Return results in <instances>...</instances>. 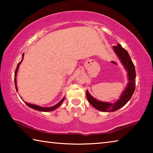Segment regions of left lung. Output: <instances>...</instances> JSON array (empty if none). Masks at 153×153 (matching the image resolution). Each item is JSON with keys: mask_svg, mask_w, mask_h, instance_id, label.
I'll list each match as a JSON object with an SVG mask.
<instances>
[{"mask_svg": "<svg viewBox=\"0 0 153 153\" xmlns=\"http://www.w3.org/2000/svg\"><path fill=\"white\" fill-rule=\"evenodd\" d=\"M113 49L119 60L122 64L128 75V84L123 91L120 95V99L115 103L102 102L96 99L90 94L88 90L86 91V97L88 102L92 107L97 110L104 112H113L123 107L132 97L136 86V70L133 62L126 49H124L120 44L113 46Z\"/></svg>", "mask_w": 153, "mask_h": 153, "instance_id": "left-lung-1", "label": "left lung"}]
</instances>
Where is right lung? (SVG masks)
Here are the masks:
<instances>
[{
    "instance_id": "1",
    "label": "right lung",
    "mask_w": 153,
    "mask_h": 153,
    "mask_svg": "<svg viewBox=\"0 0 153 153\" xmlns=\"http://www.w3.org/2000/svg\"><path fill=\"white\" fill-rule=\"evenodd\" d=\"M24 54H23L22 55V61H21L19 63L17 64V68H16V70H15V88H16V90L17 91L18 88H17V79H16V77H17V71H18V69H19V65L22 63V62L23 61V59H24ZM65 97H63L62 98V100L61 101H59L57 104L53 106V107H40V106H38V105H33V104H30V103H28L26 102H24L25 104H26L28 107L33 108V109H35L36 111H42V112H48V111H54L55 110L56 108H57L59 107H60L62 103L65 100Z\"/></svg>"
}]
</instances>
